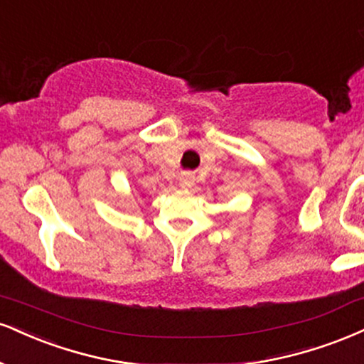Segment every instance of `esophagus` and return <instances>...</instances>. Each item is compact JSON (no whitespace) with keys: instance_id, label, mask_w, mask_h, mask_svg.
I'll return each mask as SVG.
<instances>
[{"instance_id":"34e87169","label":"esophagus","mask_w":364,"mask_h":364,"mask_svg":"<svg viewBox=\"0 0 364 364\" xmlns=\"http://www.w3.org/2000/svg\"><path fill=\"white\" fill-rule=\"evenodd\" d=\"M193 183H195V178L191 176L190 173H183L181 176H179V185H181V188H185V190L193 186Z\"/></svg>"}]
</instances>
